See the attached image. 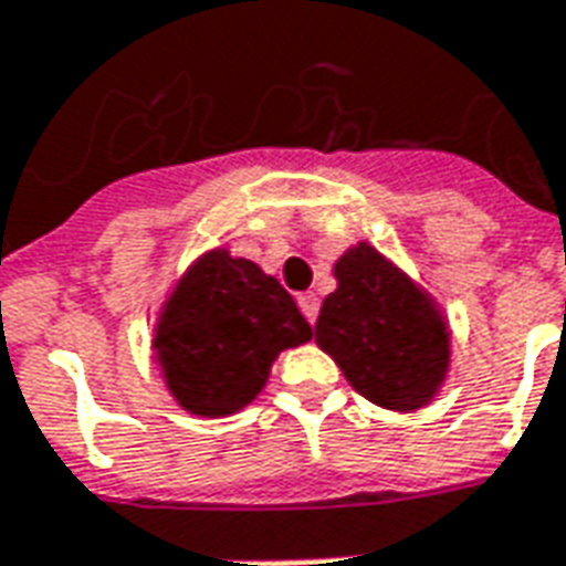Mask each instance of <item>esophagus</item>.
<instances>
[{"label":"esophagus","instance_id":"34e87169","mask_svg":"<svg viewBox=\"0 0 566 566\" xmlns=\"http://www.w3.org/2000/svg\"><path fill=\"white\" fill-rule=\"evenodd\" d=\"M300 308H303V315L308 317V324H315L317 321V312H321V300H317V294H300Z\"/></svg>","mask_w":566,"mask_h":566}]
</instances>
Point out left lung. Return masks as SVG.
<instances>
[{
  "label": "left lung",
  "instance_id": "1",
  "mask_svg": "<svg viewBox=\"0 0 566 566\" xmlns=\"http://www.w3.org/2000/svg\"><path fill=\"white\" fill-rule=\"evenodd\" d=\"M336 282L317 315V345L380 408L429 405L450 368V329L429 294L368 242L338 258Z\"/></svg>",
  "mask_w": 566,
  "mask_h": 566
}]
</instances>
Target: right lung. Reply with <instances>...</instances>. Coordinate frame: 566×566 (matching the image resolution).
I'll return each instance as SVG.
<instances>
[{"label":"right lung","mask_w":566,"mask_h":566,"mask_svg":"<svg viewBox=\"0 0 566 566\" xmlns=\"http://www.w3.org/2000/svg\"><path fill=\"white\" fill-rule=\"evenodd\" d=\"M312 338L294 296L245 258L203 254L179 279L155 326L170 396L198 417H228L263 389L284 347Z\"/></svg>","instance_id":"add662e5"}]
</instances>
